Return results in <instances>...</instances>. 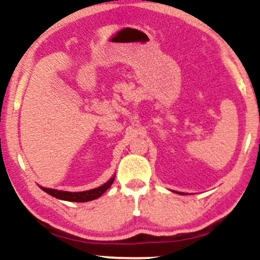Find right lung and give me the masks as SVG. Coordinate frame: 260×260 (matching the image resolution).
<instances>
[{
  "label": "right lung",
  "mask_w": 260,
  "mask_h": 260,
  "mask_svg": "<svg viewBox=\"0 0 260 260\" xmlns=\"http://www.w3.org/2000/svg\"><path fill=\"white\" fill-rule=\"evenodd\" d=\"M114 177L108 180L107 183H105L101 187L94 188V189L91 190H86V192H62V190H56V189H50V188H42V190H45L46 193L54 197V198L58 199H63V201H68V202H88V201H93V199L98 198L108 189L109 187L113 183Z\"/></svg>",
  "instance_id": "add662e5"
}]
</instances>
